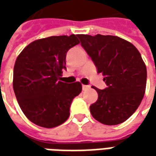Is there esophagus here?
Instances as JSON below:
<instances>
[{
	"label": "esophagus",
	"mask_w": 156,
	"mask_h": 156,
	"mask_svg": "<svg viewBox=\"0 0 156 156\" xmlns=\"http://www.w3.org/2000/svg\"><path fill=\"white\" fill-rule=\"evenodd\" d=\"M89 88H90L89 85H82V90H87V89H89Z\"/></svg>",
	"instance_id": "obj_1"
}]
</instances>
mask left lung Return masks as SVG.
<instances>
[{
  "instance_id": "8db88e82",
  "label": "left lung",
  "mask_w": 156,
  "mask_h": 156,
  "mask_svg": "<svg viewBox=\"0 0 156 156\" xmlns=\"http://www.w3.org/2000/svg\"><path fill=\"white\" fill-rule=\"evenodd\" d=\"M82 48L104 76L107 87L90 106L92 116L105 125L122 123L138 108L144 96L147 69L132 43L113 35L78 34Z\"/></svg>"
}]
</instances>
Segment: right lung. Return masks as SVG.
Returning <instances> with one entry per match:
<instances>
[{
    "mask_svg": "<svg viewBox=\"0 0 156 156\" xmlns=\"http://www.w3.org/2000/svg\"><path fill=\"white\" fill-rule=\"evenodd\" d=\"M77 35L50 36L36 40L18 55L14 67L13 87L27 118L43 128H55L69 117L72 101L81 84L61 81L66 55L79 44Z\"/></svg>",
    "mask_w": 156,
    "mask_h": 156,
    "instance_id": "right-lung-1",
    "label": "right lung"
}]
</instances>
